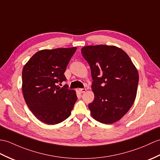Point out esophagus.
I'll return each instance as SVG.
<instances>
[{
  "instance_id": "1",
  "label": "esophagus",
  "mask_w": 160,
  "mask_h": 160,
  "mask_svg": "<svg viewBox=\"0 0 160 160\" xmlns=\"http://www.w3.org/2000/svg\"><path fill=\"white\" fill-rule=\"evenodd\" d=\"M79 91L82 92V93H83V92H86L87 89H86V88H80V89H79Z\"/></svg>"
}]
</instances>
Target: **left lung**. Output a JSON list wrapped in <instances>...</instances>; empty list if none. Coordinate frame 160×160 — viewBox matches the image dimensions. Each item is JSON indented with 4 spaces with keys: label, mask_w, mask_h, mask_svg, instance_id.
Segmentation results:
<instances>
[{
    "label": "left lung",
    "mask_w": 160,
    "mask_h": 160,
    "mask_svg": "<svg viewBox=\"0 0 160 160\" xmlns=\"http://www.w3.org/2000/svg\"><path fill=\"white\" fill-rule=\"evenodd\" d=\"M82 54L90 65L93 102L88 108L95 120L105 124L116 122L135 101L139 76L129 56L114 46H88Z\"/></svg>",
    "instance_id": "left-lung-1"
}]
</instances>
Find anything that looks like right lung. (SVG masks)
I'll return each instance as SVG.
<instances>
[{
    "instance_id": "right-lung-1",
    "label": "right lung",
    "mask_w": 160,
    "mask_h": 160,
    "mask_svg": "<svg viewBox=\"0 0 160 160\" xmlns=\"http://www.w3.org/2000/svg\"><path fill=\"white\" fill-rule=\"evenodd\" d=\"M76 47L43 50L30 58L22 70V92L38 119L55 125L68 118L77 100L75 91L58 84L66 81L65 72Z\"/></svg>"
}]
</instances>
